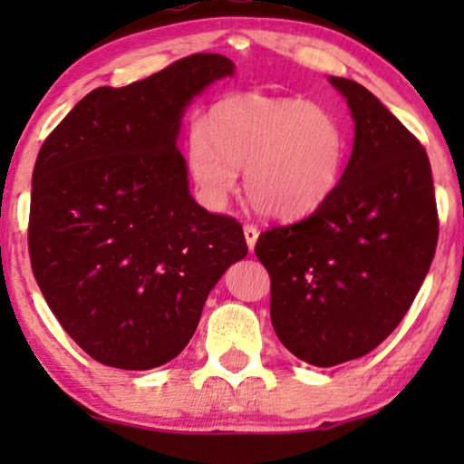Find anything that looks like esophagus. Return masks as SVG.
Returning a JSON list of instances; mask_svg holds the SVG:
<instances>
[{
  "mask_svg": "<svg viewBox=\"0 0 464 464\" xmlns=\"http://www.w3.org/2000/svg\"><path fill=\"white\" fill-rule=\"evenodd\" d=\"M245 240H246V245H249V249L253 251V246H256V243H257V237H259V230L256 226H251V224H246L245 227Z\"/></svg>",
  "mask_w": 464,
  "mask_h": 464,
  "instance_id": "obj_1",
  "label": "esophagus"
}]
</instances>
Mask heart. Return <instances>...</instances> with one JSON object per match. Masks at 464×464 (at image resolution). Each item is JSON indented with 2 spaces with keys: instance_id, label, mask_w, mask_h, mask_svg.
Instances as JSON below:
<instances>
[{
  "instance_id": "1",
  "label": "heart",
  "mask_w": 464,
  "mask_h": 464,
  "mask_svg": "<svg viewBox=\"0 0 464 464\" xmlns=\"http://www.w3.org/2000/svg\"><path fill=\"white\" fill-rule=\"evenodd\" d=\"M189 170L208 205L219 207L245 169V194L272 219H300L340 186L346 135L327 107L249 92L221 99L205 130L189 135Z\"/></svg>"
}]
</instances>
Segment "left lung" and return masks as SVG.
I'll return each instance as SVG.
<instances>
[{
  "instance_id": "1",
  "label": "left lung",
  "mask_w": 464,
  "mask_h": 464,
  "mask_svg": "<svg viewBox=\"0 0 464 464\" xmlns=\"http://www.w3.org/2000/svg\"><path fill=\"white\" fill-rule=\"evenodd\" d=\"M354 122L340 186L310 218L262 232L272 327L316 367L359 359L392 334L433 262L437 205L420 141L367 91L329 78Z\"/></svg>"
}]
</instances>
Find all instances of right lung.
I'll return each instance as SVG.
<instances>
[{
    "label": "right lung",
    "mask_w": 464,
    "mask_h": 464,
    "mask_svg": "<svg viewBox=\"0 0 464 464\" xmlns=\"http://www.w3.org/2000/svg\"><path fill=\"white\" fill-rule=\"evenodd\" d=\"M234 75L192 54L124 88L88 92L50 132L31 183L35 281L82 351L118 370L175 359L211 289L246 256L243 226L189 194L181 120Z\"/></svg>",
    "instance_id": "right-lung-1"
}]
</instances>
